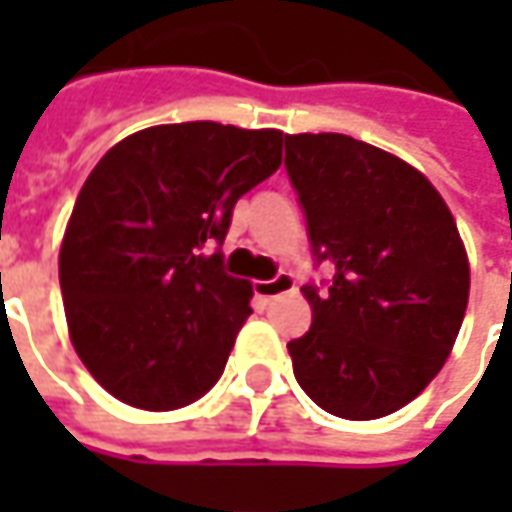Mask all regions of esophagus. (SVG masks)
I'll return each mask as SVG.
<instances>
[{
    "label": "esophagus",
    "instance_id": "esophagus-1",
    "mask_svg": "<svg viewBox=\"0 0 512 512\" xmlns=\"http://www.w3.org/2000/svg\"><path fill=\"white\" fill-rule=\"evenodd\" d=\"M253 290H256V296H259V299L273 302V299L285 296V293H290V290H296V282H293V276H290V273H279V276H273V279H267V282H256Z\"/></svg>",
    "mask_w": 512,
    "mask_h": 512
}]
</instances>
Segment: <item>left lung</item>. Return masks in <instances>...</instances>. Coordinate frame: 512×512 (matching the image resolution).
<instances>
[{
  "instance_id": "obj_1",
  "label": "left lung",
  "mask_w": 512,
  "mask_h": 512,
  "mask_svg": "<svg viewBox=\"0 0 512 512\" xmlns=\"http://www.w3.org/2000/svg\"><path fill=\"white\" fill-rule=\"evenodd\" d=\"M327 290L305 285L313 325L287 344L322 410L367 422L413 402L459 336L470 265L439 190L399 156L344 133L285 136Z\"/></svg>"
}]
</instances>
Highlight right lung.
<instances>
[{"mask_svg":"<svg viewBox=\"0 0 512 512\" xmlns=\"http://www.w3.org/2000/svg\"><path fill=\"white\" fill-rule=\"evenodd\" d=\"M282 130L156 125L99 159L70 213L59 285L70 342L119 402L176 410L225 370L250 310L227 276L233 205L282 165Z\"/></svg>","mask_w":512,"mask_h":512,"instance_id":"add662e5","label":"right lung"}]
</instances>
